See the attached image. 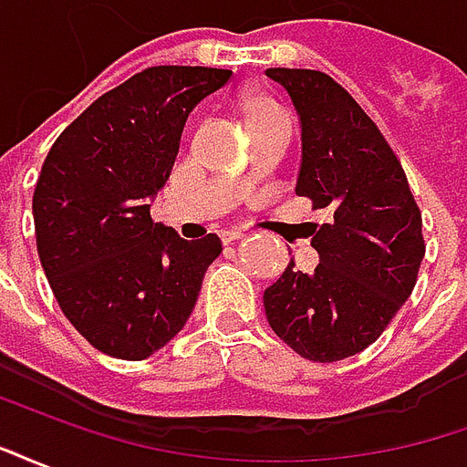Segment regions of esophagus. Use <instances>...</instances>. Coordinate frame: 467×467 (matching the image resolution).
I'll use <instances>...</instances> for the list:
<instances>
[{
  "label": "esophagus",
  "instance_id": "34e87169",
  "mask_svg": "<svg viewBox=\"0 0 467 467\" xmlns=\"http://www.w3.org/2000/svg\"><path fill=\"white\" fill-rule=\"evenodd\" d=\"M240 237H244L243 230H224L223 243H234V240H240Z\"/></svg>",
  "mask_w": 467,
  "mask_h": 467
}]
</instances>
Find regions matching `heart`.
<instances>
[{
    "mask_svg": "<svg viewBox=\"0 0 467 467\" xmlns=\"http://www.w3.org/2000/svg\"><path fill=\"white\" fill-rule=\"evenodd\" d=\"M277 107L273 102H267V99H250L247 107H244V112H247V119H254V117H263L267 112H275Z\"/></svg>",
    "mask_w": 467,
    "mask_h": 467,
    "instance_id": "obj_1",
    "label": "heart"
}]
</instances>
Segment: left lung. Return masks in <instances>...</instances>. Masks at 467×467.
I'll return each mask as SVG.
<instances>
[{
	"mask_svg": "<svg viewBox=\"0 0 467 467\" xmlns=\"http://www.w3.org/2000/svg\"><path fill=\"white\" fill-rule=\"evenodd\" d=\"M265 75L300 117L295 192L333 214L315 224L320 265L313 273L287 265L265 290V315L305 360H345L375 343L410 297L425 254L420 210L378 124L333 77L287 67Z\"/></svg>",
	"mask_w": 467,
	"mask_h": 467,
	"instance_id": "1",
	"label": "left lung"
}]
</instances>
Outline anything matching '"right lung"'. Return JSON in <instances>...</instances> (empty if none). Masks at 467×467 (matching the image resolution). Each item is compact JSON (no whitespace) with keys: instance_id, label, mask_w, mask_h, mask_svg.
<instances>
[{"instance_id":"obj_1","label":"right lung","mask_w":467,"mask_h":467,"mask_svg":"<svg viewBox=\"0 0 467 467\" xmlns=\"http://www.w3.org/2000/svg\"><path fill=\"white\" fill-rule=\"evenodd\" d=\"M230 69L150 67L87 107L57 137L36 180V253L77 333L119 360H144L192 315L223 243L152 223L184 122Z\"/></svg>"}]
</instances>
